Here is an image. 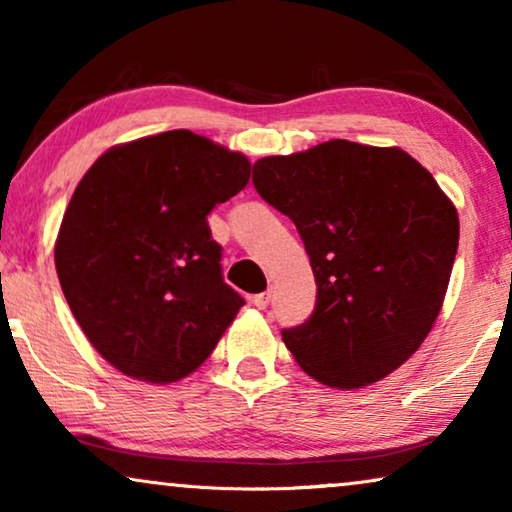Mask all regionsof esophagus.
I'll list each match as a JSON object with an SVG mask.
<instances>
[{"label":"esophagus","instance_id":"1","mask_svg":"<svg viewBox=\"0 0 512 512\" xmlns=\"http://www.w3.org/2000/svg\"><path fill=\"white\" fill-rule=\"evenodd\" d=\"M270 298H272V291H263V293H256V296L251 298V303H254L258 310H265V307L270 305Z\"/></svg>","mask_w":512,"mask_h":512}]
</instances>
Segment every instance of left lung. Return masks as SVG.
<instances>
[{
	"label": "left lung",
	"mask_w": 512,
	"mask_h": 512,
	"mask_svg": "<svg viewBox=\"0 0 512 512\" xmlns=\"http://www.w3.org/2000/svg\"><path fill=\"white\" fill-rule=\"evenodd\" d=\"M254 186L303 237L317 307L282 333L333 389L401 368L436 324L459 247V216L433 174L398 146L331 139L254 163Z\"/></svg>",
	"instance_id": "obj_1"
}]
</instances>
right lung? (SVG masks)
Returning <instances> with one entry per match:
<instances>
[{
    "mask_svg": "<svg viewBox=\"0 0 512 512\" xmlns=\"http://www.w3.org/2000/svg\"><path fill=\"white\" fill-rule=\"evenodd\" d=\"M249 158L191 130L111 146L62 216L55 270L104 361L170 384L198 370L244 300L223 282L207 214L247 186Z\"/></svg>",
    "mask_w": 512,
    "mask_h": 512,
    "instance_id": "1",
    "label": "right lung"
}]
</instances>
